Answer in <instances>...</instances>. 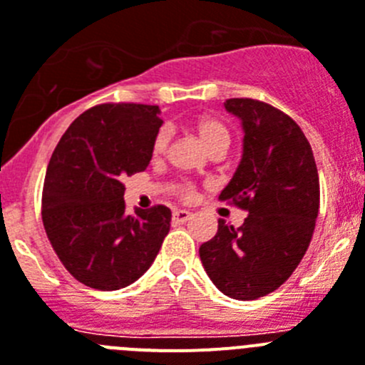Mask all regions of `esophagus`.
<instances>
[{"mask_svg":"<svg viewBox=\"0 0 365 365\" xmlns=\"http://www.w3.org/2000/svg\"><path fill=\"white\" fill-rule=\"evenodd\" d=\"M192 215L189 213V211H185V209H176L173 213V222L174 224H183V222L191 220Z\"/></svg>","mask_w":365,"mask_h":365,"instance_id":"esophagus-1","label":"esophagus"}]
</instances>
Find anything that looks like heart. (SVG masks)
<instances>
[{
  "mask_svg": "<svg viewBox=\"0 0 365 365\" xmlns=\"http://www.w3.org/2000/svg\"><path fill=\"white\" fill-rule=\"evenodd\" d=\"M196 132H198V138L202 139V143L205 145L209 152L215 150V148H227L230 147V132L220 121L213 119V117H202L196 123ZM167 143H169V130L161 128L160 132L154 138V145H152V150L154 154H161V152L167 148ZM183 195H191L189 189H183Z\"/></svg>",
  "mask_w": 365,
  "mask_h": 365,
  "instance_id": "b5f03b06",
  "label": "heart"
}]
</instances>
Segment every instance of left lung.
<instances>
[{
	"label": "left lung",
	"mask_w": 365,
	"mask_h": 365,
	"mask_svg": "<svg viewBox=\"0 0 365 365\" xmlns=\"http://www.w3.org/2000/svg\"><path fill=\"white\" fill-rule=\"evenodd\" d=\"M242 126V156L220 192L248 211L235 230L218 218V231L200 246L205 274L233 299L274 292L296 270L309 248L319 209L314 154L297 123L270 104L227 99Z\"/></svg>",
	"instance_id": "8db88e82"
}]
</instances>
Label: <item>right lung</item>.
Returning a JSON list of instances; mask_svg holds the SVG:
<instances>
[{"label":"right lung","instance_id":"1","mask_svg":"<svg viewBox=\"0 0 365 365\" xmlns=\"http://www.w3.org/2000/svg\"><path fill=\"white\" fill-rule=\"evenodd\" d=\"M161 110L148 104H103L78 115L56 145L42 196L47 239L66 270L97 290L138 281L170 230L165 205L126 213L123 180L143 173Z\"/></svg>","mask_w":365,"mask_h":365}]
</instances>
